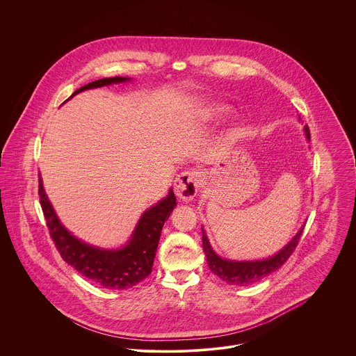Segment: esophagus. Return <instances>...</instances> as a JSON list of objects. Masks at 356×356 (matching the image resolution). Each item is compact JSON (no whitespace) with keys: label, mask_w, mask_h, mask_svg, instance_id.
Returning a JSON list of instances; mask_svg holds the SVG:
<instances>
[{"label":"esophagus","mask_w":356,"mask_h":356,"mask_svg":"<svg viewBox=\"0 0 356 356\" xmlns=\"http://www.w3.org/2000/svg\"><path fill=\"white\" fill-rule=\"evenodd\" d=\"M202 174L199 171H185L174 182V193L179 200L191 202L197 196L202 185Z\"/></svg>","instance_id":"34e87169"}]
</instances>
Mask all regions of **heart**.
I'll return each mask as SVG.
<instances>
[{
	"instance_id": "obj_1",
	"label": "heart",
	"mask_w": 356,
	"mask_h": 356,
	"mask_svg": "<svg viewBox=\"0 0 356 356\" xmlns=\"http://www.w3.org/2000/svg\"><path fill=\"white\" fill-rule=\"evenodd\" d=\"M229 113V108L218 102H204L195 111V118L203 122H215L223 119Z\"/></svg>"
}]
</instances>
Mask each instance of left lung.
Listing matches in <instances>:
<instances>
[{
	"label": "left lung",
	"instance_id": "obj_1",
	"mask_svg": "<svg viewBox=\"0 0 356 356\" xmlns=\"http://www.w3.org/2000/svg\"><path fill=\"white\" fill-rule=\"evenodd\" d=\"M305 134L307 141L309 143V130L305 127ZM305 222L300 226L298 233L278 251L268 257L264 259H256V260H233L227 257H222L216 254V251L212 248L205 229L203 230V250L207 256V263L209 270L218 275L222 281H225L229 285H238V286H247L254 282H257L271 273L281 268V266L289 259V256L295 251L298 241L305 230Z\"/></svg>",
	"mask_w": 356,
	"mask_h": 356
}]
</instances>
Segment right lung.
I'll use <instances>...</instances> for the list:
<instances>
[{
    "mask_svg": "<svg viewBox=\"0 0 356 356\" xmlns=\"http://www.w3.org/2000/svg\"><path fill=\"white\" fill-rule=\"evenodd\" d=\"M130 81L131 78L126 76L102 78L82 86L70 99L89 89ZM40 200L51 238L61 257L83 277L102 285V288L115 291L129 289L152 273L163 225L177 207V199L170 188L165 197L143 212L124 245L119 248H102L78 238L61 223L45 192L42 178H40Z\"/></svg>",
    "mask_w": 356,
    "mask_h": 356,
    "instance_id": "right-lung-1",
    "label": "right lung"
}]
</instances>
